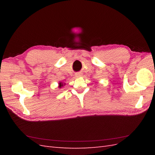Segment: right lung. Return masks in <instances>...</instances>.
I'll list each match as a JSON object with an SVG mask.
<instances>
[{
    "mask_svg": "<svg viewBox=\"0 0 155 155\" xmlns=\"http://www.w3.org/2000/svg\"><path fill=\"white\" fill-rule=\"evenodd\" d=\"M59 84H60V86H59V87H62V86H63V84H62V83H59Z\"/></svg>",
    "mask_w": 155,
    "mask_h": 155,
    "instance_id": "right-lung-1",
    "label": "right lung"
}]
</instances>
